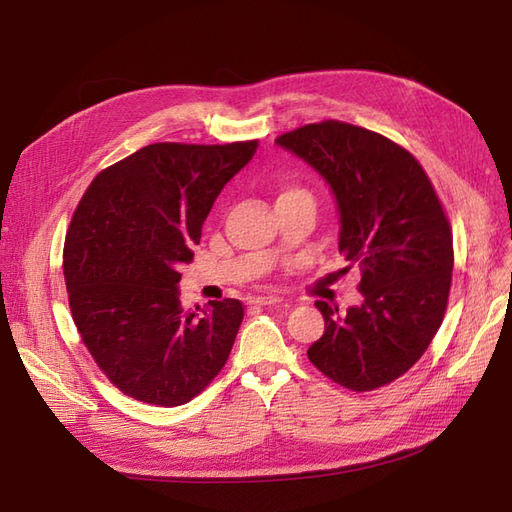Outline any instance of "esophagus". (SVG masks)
<instances>
[{"label": "esophagus", "instance_id": "obj_1", "mask_svg": "<svg viewBox=\"0 0 512 512\" xmlns=\"http://www.w3.org/2000/svg\"><path fill=\"white\" fill-rule=\"evenodd\" d=\"M252 305H277L282 303V297H277V294H260V297L250 299Z\"/></svg>", "mask_w": 512, "mask_h": 512}]
</instances>
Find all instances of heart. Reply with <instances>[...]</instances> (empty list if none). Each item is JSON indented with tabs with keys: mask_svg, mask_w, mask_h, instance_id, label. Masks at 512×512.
Wrapping results in <instances>:
<instances>
[{
	"mask_svg": "<svg viewBox=\"0 0 512 512\" xmlns=\"http://www.w3.org/2000/svg\"><path fill=\"white\" fill-rule=\"evenodd\" d=\"M301 192H303L301 188H294V185H286V188H282V192H280V198L294 196V194H301Z\"/></svg>",
	"mask_w": 512,
	"mask_h": 512,
	"instance_id": "1",
	"label": "heart"
}]
</instances>
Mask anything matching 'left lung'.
Here are the masks:
<instances>
[{"label": "left lung", "mask_w": 512, "mask_h": 512, "mask_svg": "<svg viewBox=\"0 0 512 512\" xmlns=\"http://www.w3.org/2000/svg\"><path fill=\"white\" fill-rule=\"evenodd\" d=\"M275 143L331 185L339 254L361 269L359 307L339 314L316 301L324 335L309 361L350 391L380 389L421 359L444 320L455 256L440 198L408 149L352 123H307Z\"/></svg>", "instance_id": "8db88e82"}]
</instances>
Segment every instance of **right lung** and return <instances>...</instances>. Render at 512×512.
Returning a JSON list of instances; mask_svg holds the SVG:
<instances>
[{
	"label": "right lung",
	"mask_w": 512,
	"mask_h": 512,
	"mask_svg": "<svg viewBox=\"0 0 512 512\" xmlns=\"http://www.w3.org/2000/svg\"><path fill=\"white\" fill-rule=\"evenodd\" d=\"M258 141L153 143L104 168L76 207L64 243L72 320L102 374L153 406L203 393L228 361L243 320L237 299L183 309L179 267Z\"/></svg>",
	"instance_id": "1"
}]
</instances>
